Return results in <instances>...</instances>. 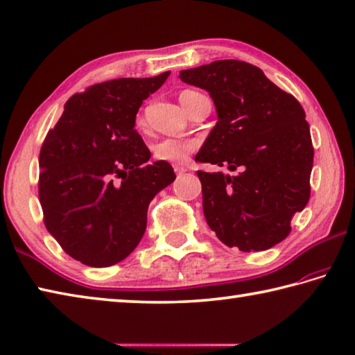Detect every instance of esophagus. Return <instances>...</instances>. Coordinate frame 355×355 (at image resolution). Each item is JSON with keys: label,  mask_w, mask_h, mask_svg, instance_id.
<instances>
[{"label": "esophagus", "mask_w": 355, "mask_h": 355, "mask_svg": "<svg viewBox=\"0 0 355 355\" xmlns=\"http://www.w3.org/2000/svg\"><path fill=\"white\" fill-rule=\"evenodd\" d=\"M173 168H175V171H176V175H184V173L187 171V168H185V166L184 165H173Z\"/></svg>", "instance_id": "34e87169"}]
</instances>
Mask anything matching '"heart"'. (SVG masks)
Returning a JSON list of instances; mask_svg holds the SVG:
<instances>
[{
  "mask_svg": "<svg viewBox=\"0 0 355 355\" xmlns=\"http://www.w3.org/2000/svg\"><path fill=\"white\" fill-rule=\"evenodd\" d=\"M195 94H198V92L184 91L182 94L179 96V100H180V103H182V106L187 103V100ZM137 126L139 128H144L145 126V119L142 114L137 117ZM193 150H195V144L190 142V140L165 139V140H162V142L155 145L153 153H155V157L157 160L179 164V162H184V160H187V157H189V155Z\"/></svg>",
  "mask_w": 355,
  "mask_h": 355,
  "instance_id": "obj_1",
  "label": "heart"
}]
</instances>
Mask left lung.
Returning <instances> with one entry per match:
<instances>
[{"label": "left lung", "mask_w": 355, "mask_h": 355, "mask_svg": "<svg viewBox=\"0 0 355 355\" xmlns=\"http://www.w3.org/2000/svg\"><path fill=\"white\" fill-rule=\"evenodd\" d=\"M179 78L209 91L218 112L195 160L241 171H198L207 224L241 252L282 243L311 196L313 146L303 106L239 60L180 71Z\"/></svg>", "instance_id": "left-lung-1"}]
</instances>
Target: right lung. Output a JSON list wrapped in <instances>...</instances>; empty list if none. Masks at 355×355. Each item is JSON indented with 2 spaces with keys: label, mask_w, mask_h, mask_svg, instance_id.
<instances>
[{
  "label": "right lung",
  "mask_w": 355,
  "mask_h": 355,
  "mask_svg": "<svg viewBox=\"0 0 355 355\" xmlns=\"http://www.w3.org/2000/svg\"><path fill=\"white\" fill-rule=\"evenodd\" d=\"M116 78L64 103L40 150L38 196L44 225L62 249L91 267H108L136 249L148 205L176 179L151 157L135 130L145 98L168 78Z\"/></svg>",
  "instance_id": "1"
}]
</instances>
